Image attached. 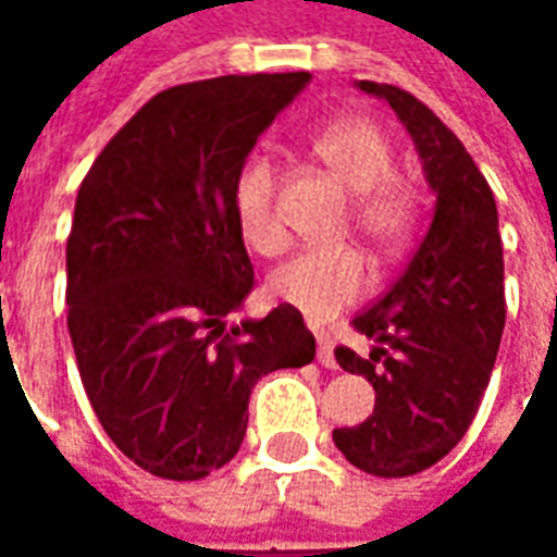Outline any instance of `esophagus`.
Segmentation results:
<instances>
[{"instance_id":"34e87169","label":"esophagus","mask_w":557,"mask_h":557,"mask_svg":"<svg viewBox=\"0 0 557 557\" xmlns=\"http://www.w3.org/2000/svg\"><path fill=\"white\" fill-rule=\"evenodd\" d=\"M315 343H319V349H315V358H319V363L322 367H337V361H334V343H331V337L327 334H315Z\"/></svg>"}]
</instances>
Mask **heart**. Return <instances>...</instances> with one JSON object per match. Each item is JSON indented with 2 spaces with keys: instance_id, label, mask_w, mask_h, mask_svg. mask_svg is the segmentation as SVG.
Returning a JSON list of instances; mask_svg holds the SVG:
<instances>
[{
  "instance_id": "heart-1",
  "label": "heart",
  "mask_w": 557,
  "mask_h": 557,
  "mask_svg": "<svg viewBox=\"0 0 557 557\" xmlns=\"http://www.w3.org/2000/svg\"><path fill=\"white\" fill-rule=\"evenodd\" d=\"M313 154L351 196V226L379 256H394L414 226V196L394 172V151L370 122L351 119L325 127L313 139ZM235 218L242 235L259 253L277 256L289 235L277 214V172L250 158L235 175ZM370 274L355 250H307L277 268L271 289L280 301L313 322L331 319L363 298Z\"/></svg>"
}]
</instances>
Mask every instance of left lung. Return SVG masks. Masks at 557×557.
Masks as SVG:
<instances>
[{
  "mask_svg": "<svg viewBox=\"0 0 557 557\" xmlns=\"http://www.w3.org/2000/svg\"><path fill=\"white\" fill-rule=\"evenodd\" d=\"M358 89L406 125L435 208L403 277L351 319L373 339L370 355L334 349L375 391L373 414L334 430V444L367 474L409 478L454 450L490 385L507 315L502 232L483 172L426 103L387 83L361 79Z\"/></svg>",
  "mask_w": 557,
  "mask_h": 557,
  "instance_id": "8db88e82",
  "label": "left lung"
}]
</instances>
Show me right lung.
<instances>
[{
	"label": "right lung",
	"mask_w": 557,
	"mask_h": 557,
	"mask_svg": "<svg viewBox=\"0 0 557 557\" xmlns=\"http://www.w3.org/2000/svg\"><path fill=\"white\" fill-rule=\"evenodd\" d=\"M307 83L298 71L172 86L79 184L65 295L79 379L115 447L154 478L226 466L256 382L315 358L289 304L226 327L256 283L235 175Z\"/></svg>",
	"instance_id": "1"
}]
</instances>
